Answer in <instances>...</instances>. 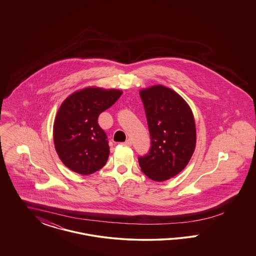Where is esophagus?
<instances>
[{
    "label": "esophagus",
    "instance_id": "34e87169",
    "mask_svg": "<svg viewBox=\"0 0 256 256\" xmlns=\"http://www.w3.org/2000/svg\"><path fill=\"white\" fill-rule=\"evenodd\" d=\"M122 145H124V146H130L132 145V140H130V139H128L126 142H124V143H122Z\"/></svg>",
    "mask_w": 256,
    "mask_h": 256
}]
</instances>
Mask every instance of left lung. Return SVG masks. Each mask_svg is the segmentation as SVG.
<instances>
[{
	"instance_id": "left-lung-1",
	"label": "left lung",
	"mask_w": 256,
	"mask_h": 256,
	"mask_svg": "<svg viewBox=\"0 0 256 256\" xmlns=\"http://www.w3.org/2000/svg\"><path fill=\"white\" fill-rule=\"evenodd\" d=\"M152 146L139 158L141 170L152 180H168L187 166L196 148V132L191 108L169 87L141 89Z\"/></svg>"
}]
</instances>
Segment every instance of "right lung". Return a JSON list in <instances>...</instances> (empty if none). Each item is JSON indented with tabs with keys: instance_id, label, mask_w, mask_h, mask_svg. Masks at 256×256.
I'll use <instances>...</instances> for the list:
<instances>
[{
	"instance_id": "obj_1",
	"label": "right lung",
	"mask_w": 256,
	"mask_h": 256,
	"mask_svg": "<svg viewBox=\"0 0 256 256\" xmlns=\"http://www.w3.org/2000/svg\"><path fill=\"white\" fill-rule=\"evenodd\" d=\"M122 93L119 89L88 86L74 92L61 104L52 135L56 154L67 168L88 176L106 165L110 146L98 117Z\"/></svg>"
}]
</instances>
